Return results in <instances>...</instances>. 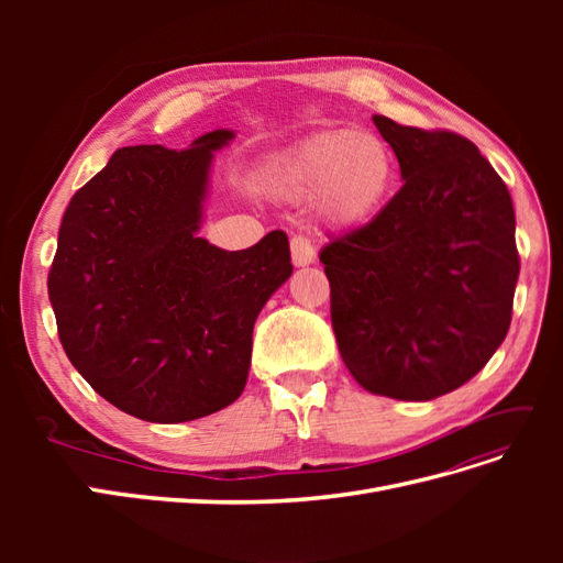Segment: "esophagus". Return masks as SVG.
I'll use <instances>...</instances> for the list:
<instances>
[{
	"mask_svg": "<svg viewBox=\"0 0 563 563\" xmlns=\"http://www.w3.org/2000/svg\"><path fill=\"white\" fill-rule=\"evenodd\" d=\"M317 258V251L310 244V240H305V236H294L291 240V261L296 267H305V265H312Z\"/></svg>",
	"mask_w": 563,
	"mask_h": 563,
	"instance_id": "1",
	"label": "esophagus"
}]
</instances>
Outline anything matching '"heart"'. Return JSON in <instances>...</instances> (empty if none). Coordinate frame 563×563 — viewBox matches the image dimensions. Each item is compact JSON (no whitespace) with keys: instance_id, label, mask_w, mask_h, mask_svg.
Returning <instances> with one entry per match:
<instances>
[{"instance_id":"heart-1","label":"heart","mask_w":563,"mask_h":563,"mask_svg":"<svg viewBox=\"0 0 563 563\" xmlns=\"http://www.w3.org/2000/svg\"><path fill=\"white\" fill-rule=\"evenodd\" d=\"M395 157L368 131H331L305 141L269 178L286 201H308L321 223L352 228L376 216L395 187Z\"/></svg>"}]
</instances>
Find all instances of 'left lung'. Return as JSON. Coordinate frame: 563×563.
<instances>
[{"mask_svg":"<svg viewBox=\"0 0 563 563\" xmlns=\"http://www.w3.org/2000/svg\"><path fill=\"white\" fill-rule=\"evenodd\" d=\"M373 124L404 185L368 225L321 249L331 321L340 356L371 395L430 401L476 376L507 335L515 207L463 135L383 114Z\"/></svg>","mask_w":563,"mask_h":563,"instance_id":"1","label":"left lung"}]
</instances>
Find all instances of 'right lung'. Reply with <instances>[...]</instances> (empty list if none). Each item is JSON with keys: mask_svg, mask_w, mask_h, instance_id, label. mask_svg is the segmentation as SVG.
<instances>
[{"mask_svg": "<svg viewBox=\"0 0 563 563\" xmlns=\"http://www.w3.org/2000/svg\"><path fill=\"white\" fill-rule=\"evenodd\" d=\"M232 139L119 147L63 216L48 272L63 350L133 418L187 422L240 397L253 323L294 272L282 230L244 251L199 236L213 157Z\"/></svg>", "mask_w": 563, "mask_h": 563, "instance_id": "1", "label": "right lung"}]
</instances>
